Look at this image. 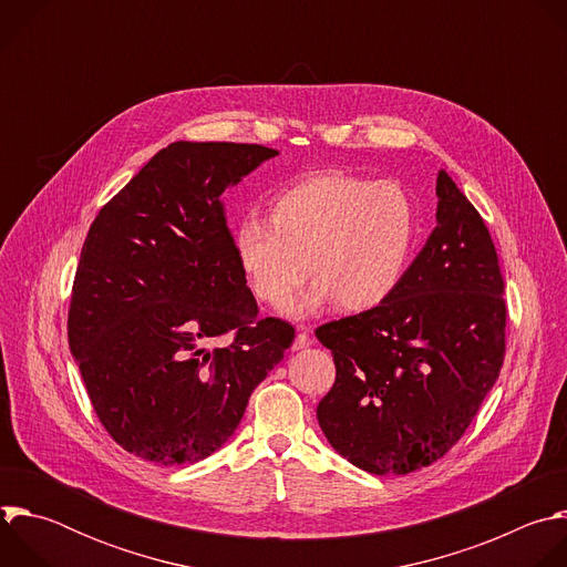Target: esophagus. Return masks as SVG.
<instances>
[{
    "label": "esophagus",
    "mask_w": 567,
    "mask_h": 567,
    "mask_svg": "<svg viewBox=\"0 0 567 567\" xmlns=\"http://www.w3.org/2000/svg\"><path fill=\"white\" fill-rule=\"evenodd\" d=\"M309 346H311L309 330L307 328H298V334H296V341H293V350H305Z\"/></svg>",
    "instance_id": "obj_1"
}]
</instances>
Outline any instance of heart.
<instances>
[{"instance_id":"b5f03b06","label":"heart","mask_w":567,"mask_h":567,"mask_svg":"<svg viewBox=\"0 0 567 567\" xmlns=\"http://www.w3.org/2000/svg\"><path fill=\"white\" fill-rule=\"evenodd\" d=\"M417 241V210L406 188L350 173L307 177L269 204V221L245 217L235 258L267 307L291 302L307 276L316 280L296 313L337 305L365 311L406 278Z\"/></svg>"}]
</instances>
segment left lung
<instances>
[{
	"mask_svg": "<svg viewBox=\"0 0 567 567\" xmlns=\"http://www.w3.org/2000/svg\"><path fill=\"white\" fill-rule=\"evenodd\" d=\"M435 190L437 226L396 291L316 330L337 365L318 424L343 457L377 475L446 455L505 361V280L489 228L446 171Z\"/></svg>",
	"mask_w": 567,
	"mask_h": 567,
	"instance_id": "8db88e82",
	"label": "left lung"
}]
</instances>
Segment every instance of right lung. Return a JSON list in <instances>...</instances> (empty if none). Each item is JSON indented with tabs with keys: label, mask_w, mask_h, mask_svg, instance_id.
I'll use <instances>...</instances> for the list:
<instances>
[{
	"label": "right lung",
	"mask_w": 567,
	"mask_h": 567,
	"mask_svg": "<svg viewBox=\"0 0 567 567\" xmlns=\"http://www.w3.org/2000/svg\"><path fill=\"white\" fill-rule=\"evenodd\" d=\"M278 152L175 141L96 215L73 278L66 334L92 406L127 453L164 466L215 453L293 343L260 318L221 193ZM230 333L226 349L210 338Z\"/></svg>",
	"instance_id": "right-lung-1"
}]
</instances>
